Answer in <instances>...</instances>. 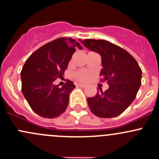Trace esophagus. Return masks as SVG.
<instances>
[{
	"instance_id": "obj_1",
	"label": "esophagus",
	"mask_w": 159,
	"mask_h": 159,
	"mask_svg": "<svg viewBox=\"0 0 159 159\" xmlns=\"http://www.w3.org/2000/svg\"><path fill=\"white\" fill-rule=\"evenodd\" d=\"M77 85H78V86H79V87H81V88H85V87L87 86L86 84H81V83H78V84H77Z\"/></svg>"
}]
</instances>
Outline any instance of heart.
Masks as SVG:
<instances>
[{
	"instance_id": "b5f03b06",
	"label": "heart",
	"mask_w": 159,
	"mask_h": 159,
	"mask_svg": "<svg viewBox=\"0 0 159 159\" xmlns=\"http://www.w3.org/2000/svg\"><path fill=\"white\" fill-rule=\"evenodd\" d=\"M75 77L77 80L80 81H85L89 79L90 75L88 74V72H87L86 71L84 70H81V71H78L77 72L75 73Z\"/></svg>"
}]
</instances>
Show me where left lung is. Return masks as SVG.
<instances>
[{"mask_svg":"<svg viewBox=\"0 0 159 159\" xmlns=\"http://www.w3.org/2000/svg\"><path fill=\"white\" fill-rule=\"evenodd\" d=\"M81 43L101 55L103 68L100 75L109 84L104 92L101 90L94 97L87 99L90 110L98 117L119 116L136 98L141 86V68L128 52L110 42L86 39Z\"/></svg>","mask_w":159,"mask_h":159,"instance_id":"obj_1","label":"left lung"}]
</instances>
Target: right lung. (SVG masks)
I'll list each match as a JSON object with an SVG mask.
<instances>
[{
  "instance_id": "obj_1",
  "label": "right lung",
  "mask_w": 159,
  "mask_h": 159,
  "mask_svg": "<svg viewBox=\"0 0 159 159\" xmlns=\"http://www.w3.org/2000/svg\"><path fill=\"white\" fill-rule=\"evenodd\" d=\"M76 47L82 49L74 39L58 38L35 51L25 62L20 73L22 92L39 116L55 118L66 111L75 86L67 80L59 88L54 81L64 75Z\"/></svg>"
}]
</instances>
